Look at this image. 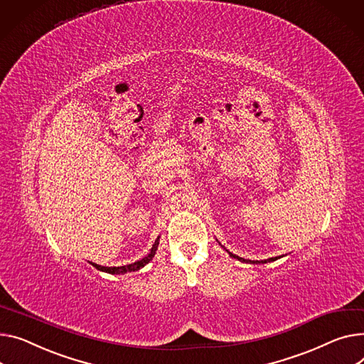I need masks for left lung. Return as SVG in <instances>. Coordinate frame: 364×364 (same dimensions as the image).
I'll return each instance as SVG.
<instances>
[{"label": "left lung", "instance_id": "left-lung-1", "mask_svg": "<svg viewBox=\"0 0 364 364\" xmlns=\"http://www.w3.org/2000/svg\"><path fill=\"white\" fill-rule=\"evenodd\" d=\"M218 241V240H216ZM218 243H220V241H218ZM221 245V243H220ZM223 246V245H221ZM224 247V246H223ZM225 249V247H224ZM225 252L231 256V257H234V259H237V260H240V262H243V263H252V264H263V263H268V262H275V260H278V259H281L282 256H277V257H269V259H264V260H250V259H245V257H240V256H237V255H232L231 252H228L227 249H225Z\"/></svg>", "mask_w": 364, "mask_h": 364}]
</instances>
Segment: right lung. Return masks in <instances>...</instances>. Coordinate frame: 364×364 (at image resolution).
Here are the masks:
<instances>
[{
	"instance_id": "add662e5",
	"label": "right lung",
	"mask_w": 364,
	"mask_h": 364,
	"mask_svg": "<svg viewBox=\"0 0 364 364\" xmlns=\"http://www.w3.org/2000/svg\"><path fill=\"white\" fill-rule=\"evenodd\" d=\"M158 246H159V235L155 240V243H154L151 252L148 253V256H144L143 259H140V260H137L134 263L124 264V266H111V268H109V266H101V264H96V263H92V262H90V264L95 266V268L98 269V271H102V272H107V274H112V275H123V274H127V272H136V271L141 269L143 266H146L152 260V257L155 256V253L158 250Z\"/></svg>"
}]
</instances>
